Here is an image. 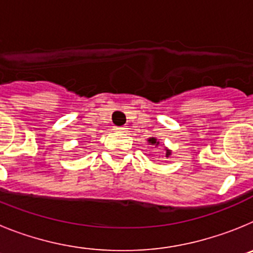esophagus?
<instances>
[{
    "label": "esophagus",
    "mask_w": 253,
    "mask_h": 253,
    "mask_svg": "<svg viewBox=\"0 0 253 253\" xmlns=\"http://www.w3.org/2000/svg\"><path fill=\"white\" fill-rule=\"evenodd\" d=\"M126 126H115V128H114V130L115 131H120V133H124V131H126Z\"/></svg>",
    "instance_id": "esophagus-1"
}]
</instances>
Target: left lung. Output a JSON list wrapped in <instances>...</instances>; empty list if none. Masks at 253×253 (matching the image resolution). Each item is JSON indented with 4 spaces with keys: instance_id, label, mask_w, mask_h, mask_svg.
Instances as JSON below:
<instances>
[{
    "instance_id": "1",
    "label": "left lung",
    "mask_w": 253,
    "mask_h": 253,
    "mask_svg": "<svg viewBox=\"0 0 253 253\" xmlns=\"http://www.w3.org/2000/svg\"><path fill=\"white\" fill-rule=\"evenodd\" d=\"M148 143H149V144H151V146H156V147L160 146V140H158L157 138H156V137H151V138H148ZM165 151H166V157L169 158V156H171L172 151H171V149L167 148V147H165Z\"/></svg>"
}]
</instances>
